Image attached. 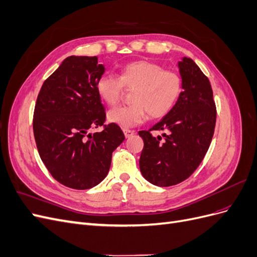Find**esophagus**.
Instances as JSON below:
<instances>
[{
	"instance_id": "1",
	"label": "esophagus",
	"mask_w": 257,
	"mask_h": 257,
	"mask_svg": "<svg viewBox=\"0 0 257 257\" xmlns=\"http://www.w3.org/2000/svg\"><path fill=\"white\" fill-rule=\"evenodd\" d=\"M123 133H124V135H125V137H126V138H130L131 136H133V135H134L135 132H134V131H132V130L124 128V130H123Z\"/></svg>"
}]
</instances>
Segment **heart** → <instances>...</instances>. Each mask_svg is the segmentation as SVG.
Returning <instances> with one entry per match:
<instances>
[{
  "instance_id": "b5f03b06",
  "label": "heart",
  "mask_w": 257,
  "mask_h": 257,
  "mask_svg": "<svg viewBox=\"0 0 257 257\" xmlns=\"http://www.w3.org/2000/svg\"><path fill=\"white\" fill-rule=\"evenodd\" d=\"M124 88L134 89L131 93L132 103L113 108L107 118L116 125L128 128L143 123L148 114L157 119L172 110L181 94L182 78L158 63L141 60L124 65L119 77L105 74L96 82L97 94L108 106L119 102Z\"/></svg>"
}]
</instances>
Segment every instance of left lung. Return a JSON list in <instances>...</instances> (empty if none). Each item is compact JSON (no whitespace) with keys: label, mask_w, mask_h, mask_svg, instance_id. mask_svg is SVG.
<instances>
[{"label":"left lung","mask_w":257,"mask_h":257,"mask_svg":"<svg viewBox=\"0 0 257 257\" xmlns=\"http://www.w3.org/2000/svg\"><path fill=\"white\" fill-rule=\"evenodd\" d=\"M178 65L183 88L180 97L152 128L138 132L144 139L141 172L158 186L176 185L195 172L215 127L216 107L208 77L189 58H183ZM160 131L162 136L154 135Z\"/></svg>","instance_id":"1"}]
</instances>
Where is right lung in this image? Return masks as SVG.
<instances>
[{"label":"right lung","instance_id":"1","mask_svg":"<svg viewBox=\"0 0 257 257\" xmlns=\"http://www.w3.org/2000/svg\"><path fill=\"white\" fill-rule=\"evenodd\" d=\"M105 72L96 57H68L42 85L33 114L40 157L58 182L87 190L109 172L112 152L124 141L114 123L104 124L106 112L96 92ZM103 126L102 132L87 133Z\"/></svg>","mask_w":257,"mask_h":257}]
</instances>
